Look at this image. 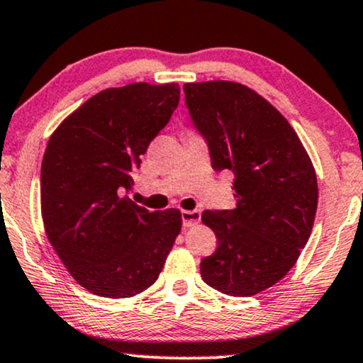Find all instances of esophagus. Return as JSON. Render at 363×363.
I'll use <instances>...</instances> for the list:
<instances>
[{"label":"esophagus","instance_id":"obj_1","mask_svg":"<svg viewBox=\"0 0 363 363\" xmlns=\"http://www.w3.org/2000/svg\"><path fill=\"white\" fill-rule=\"evenodd\" d=\"M201 213L200 210H183L182 211V222L183 227H193L200 222Z\"/></svg>","mask_w":363,"mask_h":363}]
</instances>
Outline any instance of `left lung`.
<instances>
[{"mask_svg": "<svg viewBox=\"0 0 363 363\" xmlns=\"http://www.w3.org/2000/svg\"><path fill=\"white\" fill-rule=\"evenodd\" d=\"M185 103L216 172H233V210H205L218 240L201 279L232 296L260 294L284 279L312 233L317 175L284 115L233 82L186 83Z\"/></svg>", "mask_w": 363, "mask_h": 363, "instance_id": "obj_1", "label": "left lung"}]
</instances>
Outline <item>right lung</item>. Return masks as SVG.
<instances>
[{"mask_svg": "<svg viewBox=\"0 0 363 363\" xmlns=\"http://www.w3.org/2000/svg\"><path fill=\"white\" fill-rule=\"evenodd\" d=\"M178 101L177 83L108 88L51 135L41 163L46 237L91 294L128 298L147 290L180 233V210L150 211L125 195Z\"/></svg>", "mask_w": 363, "mask_h": 363, "instance_id": "add662e5", "label": "right lung"}]
</instances>
